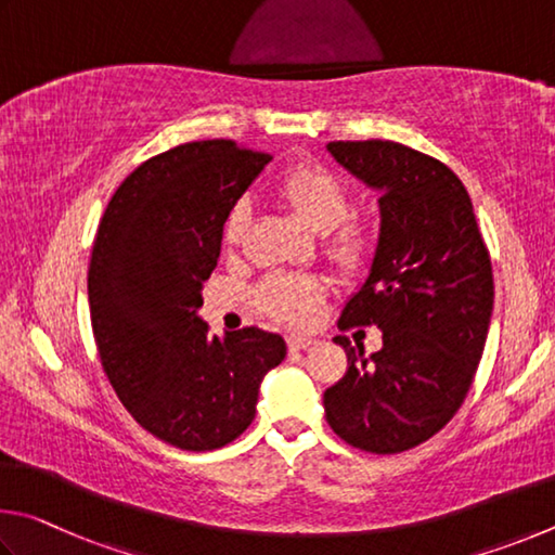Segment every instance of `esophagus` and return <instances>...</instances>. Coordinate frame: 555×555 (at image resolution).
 Here are the masks:
<instances>
[{"mask_svg":"<svg viewBox=\"0 0 555 555\" xmlns=\"http://www.w3.org/2000/svg\"><path fill=\"white\" fill-rule=\"evenodd\" d=\"M312 344H317L312 336H299V334H289L287 336V348H289V351H302V348H309Z\"/></svg>","mask_w":555,"mask_h":555,"instance_id":"esophagus-1","label":"esophagus"}]
</instances>
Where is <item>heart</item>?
Masks as SVG:
<instances>
[{"instance_id": "b5f03b06", "label": "heart", "mask_w": 555, "mask_h": 555, "mask_svg": "<svg viewBox=\"0 0 555 555\" xmlns=\"http://www.w3.org/2000/svg\"><path fill=\"white\" fill-rule=\"evenodd\" d=\"M275 192L297 211L309 229L326 233V253L344 270H358L371 258L375 236L367 223L348 219L351 192L344 180L322 165H295L275 182ZM248 227L246 204H236L223 219V243L236 246ZM322 297V285L314 278L280 272L258 287V305L280 322L302 326L309 322Z\"/></svg>"}]
</instances>
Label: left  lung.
I'll list each match as a JSON object with an SVG mask.
<instances>
[{
    "label": "left lung",
    "instance_id": "1",
    "mask_svg": "<svg viewBox=\"0 0 555 555\" xmlns=\"http://www.w3.org/2000/svg\"><path fill=\"white\" fill-rule=\"evenodd\" d=\"M338 165L380 192V236L338 328L377 326L365 356L348 336V371L324 392L326 422L353 449L402 453L459 412L492 317V262L468 190L449 165L395 141H332Z\"/></svg>",
    "mask_w": 555,
    "mask_h": 555
}]
</instances>
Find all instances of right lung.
I'll return each instance as SVG.
<instances>
[{"label": "right lung", "mask_w": 555, "mask_h": 555, "mask_svg": "<svg viewBox=\"0 0 555 555\" xmlns=\"http://www.w3.org/2000/svg\"><path fill=\"white\" fill-rule=\"evenodd\" d=\"M270 160L227 139L175 145L119 184L96 229L87 295L102 367L133 420L175 449L238 439L287 353L258 326L209 336L197 314L223 219Z\"/></svg>", "instance_id": "1"}]
</instances>
